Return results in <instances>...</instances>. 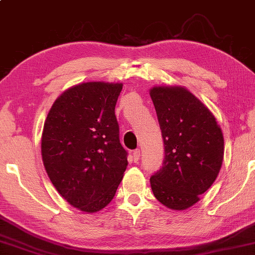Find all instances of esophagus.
<instances>
[{
	"mask_svg": "<svg viewBox=\"0 0 255 255\" xmlns=\"http://www.w3.org/2000/svg\"><path fill=\"white\" fill-rule=\"evenodd\" d=\"M140 159V149H135L132 152V160L137 163L138 160Z\"/></svg>",
	"mask_w": 255,
	"mask_h": 255,
	"instance_id": "esophagus-1",
	"label": "esophagus"
}]
</instances>
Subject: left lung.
Listing matches in <instances>:
<instances>
[{
    "mask_svg": "<svg viewBox=\"0 0 255 255\" xmlns=\"http://www.w3.org/2000/svg\"><path fill=\"white\" fill-rule=\"evenodd\" d=\"M150 97L165 149L163 165L150 177L152 193L166 207L186 210L219 175L223 133L210 110L185 88L155 87Z\"/></svg>",
    "mask_w": 255,
    "mask_h": 255,
    "instance_id": "obj_1",
    "label": "left lung"
}]
</instances>
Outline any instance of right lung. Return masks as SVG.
<instances>
[{
  "instance_id": "add662e5",
  "label": "right lung",
  "mask_w": 255,
  "mask_h": 255,
  "mask_svg": "<svg viewBox=\"0 0 255 255\" xmlns=\"http://www.w3.org/2000/svg\"><path fill=\"white\" fill-rule=\"evenodd\" d=\"M122 83L86 82L54 101L41 152L53 186L73 207L95 213L115 196L128 165L115 115Z\"/></svg>"
}]
</instances>
